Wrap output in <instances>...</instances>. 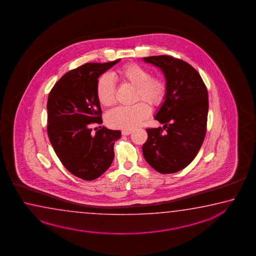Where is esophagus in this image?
<instances>
[{"label": "esophagus", "mask_w": 256, "mask_h": 256, "mask_svg": "<svg viewBox=\"0 0 256 256\" xmlns=\"http://www.w3.org/2000/svg\"><path fill=\"white\" fill-rule=\"evenodd\" d=\"M130 134H132V130H122V135H129Z\"/></svg>", "instance_id": "obj_1"}]
</instances>
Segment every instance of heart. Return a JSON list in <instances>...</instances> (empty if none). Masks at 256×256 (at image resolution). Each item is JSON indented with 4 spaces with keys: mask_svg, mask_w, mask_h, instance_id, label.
I'll return each instance as SVG.
<instances>
[{
    "mask_svg": "<svg viewBox=\"0 0 256 256\" xmlns=\"http://www.w3.org/2000/svg\"><path fill=\"white\" fill-rule=\"evenodd\" d=\"M122 83L134 86V100H144L152 107L162 106L167 98L165 80L158 76H150V70L138 63H128L117 71ZM98 101L102 106H110L116 101V84L109 74L99 78L96 86ZM150 109L144 102L130 106H118L106 114L108 126L112 128L132 130L149 116Z\"/></svg>",
    "mask_w": 256,
    "mask_h": 256,
    "instance_id": "obj_1",
    "label": "heart"
}]
</instances>
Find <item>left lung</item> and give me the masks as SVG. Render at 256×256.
Listing matches in <instances>:
<instances>
[{"label":"left lung","instance_id":"1","mask_svg":"<svg viewBox=\"0 0 256 256\" xmlns=\"http://www.w3.org/2000/svg\"><path fill=\"white\" fill-rule=\"evenodd\" d=\"M165 74L167 98L155 116L163 127L148 128L142 145L146 162L156 172L170 174L186 168L204 142L208 112V89L198 72L174 56L144 58Z\"/></svg>","mask_w":256,"mask_h":256}]
</instances>
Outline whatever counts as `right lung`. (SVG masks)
Wrapping results in <instances>:
<instances>
[{
  "mask_svg": "<svg viewBox=\"0 0 256 256\" xmlns=\"http://www.w3.org/2000/svg\"><path fill=\"white\" fill-rule=\"evenodd\" d=\"M119 60L86 63L70 70L48 94L46 130L50 144L64 167L84 180L106 172L114 158V142L121 137L120 130L102 126L93 134L91 128L102 122L98 78Z\"/></svg>",
  "mask_w": 256,
  "mask_h": 256,
  "instance_id": "obj_1",
  "label": "right lung"
}]
</instances>
